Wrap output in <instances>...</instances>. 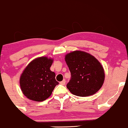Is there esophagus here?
Listing matches in <instances>:
<instances>
[{"instance_id":"obj_1","label":"esophagus","mask_w":128,"mask_h":128,"mask_svg":"<svg viewBox=\"0 0 128 128\" xmlns=\"http://www.w3.org/2000/svg\"><path fill=\"white\" fill-rule=\"evenodd\" d=\"M66 80H65V79H64V80H62V81L60 82V84L62 85V86H64V85L66 84Z\"/></svg>"}]
</instances>
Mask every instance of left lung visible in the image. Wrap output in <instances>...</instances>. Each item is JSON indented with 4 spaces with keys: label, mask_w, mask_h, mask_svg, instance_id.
I'll return each mask as SVG.
<instances>
[{
    "label": "left lung",
    "mask_w": 128,
    "mask_h": 128,
    "mask_svg": "<svg viewBox=\"0 0 128 128\" xmlns=\"http://www.w3.org/2000/svg\"><path fill=\"white\" fill-rule=\"evenodd\" d=\"M71 73L67 88L73 94L80 97L92 96L99 90L105 80L102 66L88 53L75 50L65 56Z\"/></svg>",
    "instance_id": "8db88e82"
}]
</instances>
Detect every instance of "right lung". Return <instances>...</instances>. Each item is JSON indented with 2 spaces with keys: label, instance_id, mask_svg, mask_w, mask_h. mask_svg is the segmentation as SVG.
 <instances>
[{
  "label": "right lung",
  "instance_id": "add662e5",
  "mask_svg": "<svg viewBox=\"0 0 128 128\" xmlns=\"http://www.w3.org/2000/svg\"><path fill=\"white\" fill-rule=\"evenodd\" d=\"M53 59L42 56L32 60L20 76V86L23 94L29 99L42 102L52 94L58 84L55 73L50 70Z\"/></svg>",
  "mask_w": 128,
  "mask_h": 128
}]
</instances>
